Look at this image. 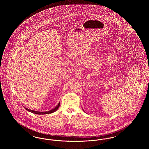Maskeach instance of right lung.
Masks as SVG:
<instances>
[{"label":"right lung","instance_id":"right-lung-1","mask_svg":"<svg viewBox=\"0 0 149 149\" xmlns=\"http://www.w3.org/2000/svg\"><path fill=\"white\" fill-rule=\"evenodd\" d=\"M60 103H59L57 105L56 107H55L54 109L50 110L49 111H47H47H46V112H38V111H36L31 110V109H28V108H25V109H26L27 111L31 112H32V113H33L37 114H47L52 113L55 112L57 110V109L58 108V107L60 106Z\"/></svg>","mask_w":149,"mask_h":149}]
</instances>
